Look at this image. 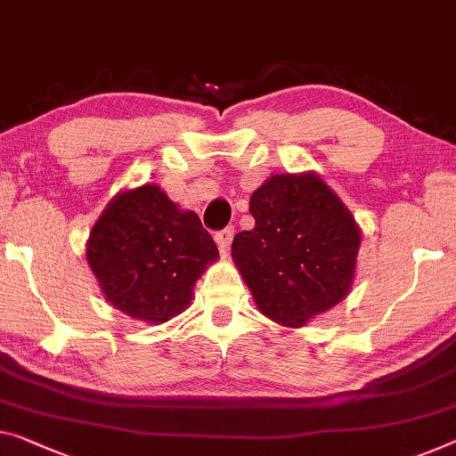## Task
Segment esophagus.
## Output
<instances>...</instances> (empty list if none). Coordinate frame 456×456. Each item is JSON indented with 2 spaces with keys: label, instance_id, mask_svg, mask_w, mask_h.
<instances>
[{
  "label": "esophagus",
  "instance_id": "1",
  "mask_svg": "<svg viewBox=\"0 0 456 456\" xmlns=\"http://www.w3.org/2000/svg\"><path fill=\"white\" fill-rule=\"evenodd\" d=\"M214 238H216V244H218V248H220L222 252H226V250L230 248V244H232L234 228H232V226L224 228V230H220V232H216Z\"/></svg>",
  "mask_w": 456,
  "mask_h": 456
}]
</instances>
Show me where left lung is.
<instances>
[{
	"mask_svg": "<svg viewBox=\"0 0 456 456\" xmlns=\"http://www.w3.org/2000/svg\"><path fill=\"white\" fill-rule=\"evenodd\" d=\"M255 228L232 240V256L258 310L283 326H304L353 285L359 228L314 173L275 175L250 198Z\"/></svg>",
	"mask_w": 456,
	"mask_h": 456,
	"instance_id": "left-lung-1",
	"label": "left lung"
}]
</instances>
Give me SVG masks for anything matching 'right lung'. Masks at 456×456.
Segmentation results:
<instances>
[{
	"label": "right lung",
	"instance_id": "1",
	"mask_svg": "<svg viewBox=\"0 0 456 456\" xmlns=\"http://www.w3.org/2000/svg\"><path fill=\"white\" fill-rule=\"evenodd\" d=\"M216 258L218 247L198 214L179 212L157 185L116 195L87 242L89 267L108 301L152 324L185 310Z\"/></svg>",
	"mask_w": 456,
	"mask_h": 456
}]
</instances>
